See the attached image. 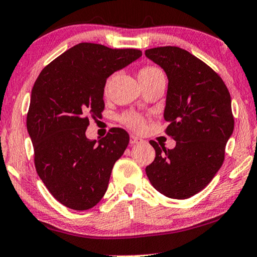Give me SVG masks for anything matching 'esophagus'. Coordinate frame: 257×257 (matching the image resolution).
<instances>
[{
	"mask_svg": "<svg viewBox=\"0 0 257 257\" xmlns=\"http://www.w3.org/2000/svg\"><path fill=\"white\" fill-rule=\"evenodd\" d=\"M144 143V141L142 140L140 137H136V136H130V144H142Z\"/></svg>",
	"mask_w": 257,
	"mask_h": 257,
	"instance_id": "1",
	"label": "esophagus"
}]
</instances>
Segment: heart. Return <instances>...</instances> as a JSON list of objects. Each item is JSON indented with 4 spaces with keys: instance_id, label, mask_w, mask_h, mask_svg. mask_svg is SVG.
<instances>
[{
    "instance_id": "1",
    "label": "heart",
    "mask_w": 257,
    "mask_h": 257,
    "mask_svg": "<svg viewBox=\"0 0 257 257\" xmlns=\"http://www.w3.org/2000/svg\"><path fill=\"white\" fill-rule=\"evenodd\" d=\"M159 75H164V73H162L160 68H158L156 66H146L142 68L140 74H138V77H140V80H149ZM121 122L125 125V127H128L129 129H132L134 132L137 133L143 132L146 124L145 117L142 115V114L136 112H128L123 114V115L121 116Z\"/></svg>"
}]
</instances>
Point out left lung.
<instances>
[{
	"mask_svg": "<svg viewBox=\"0 0 257 257\" xmlns=\"http://www.w3.org/2000/svg\"><path fill=\"white\" fill-rule=\"evenodd\" d=\"M168 77L166 134L169 150L150 141L156 158L145 168L151 184L172 199H187L209 184L221 168L234 128L231 97L216 72L189 51L159 47L145 51Z\"/></svg>",
	"mask_w": 257,
	"mask_h": 257,
	"instance_id": "obj_1",
	"label": "left lung"
}]
</instances>
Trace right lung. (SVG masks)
<instances>
[{"instance_id": "obj_1", "label": "right lung", "mask_w": 257, "mask_h": 257, "mask_svg": "<svg viewBox=\"0 0 257 257\" xmlns=\"http://www.w3.org/2000/svg\"><path fill=\"white\" fill-rule=\"evenodd\" d=\"M141 56L138 49L79 43L47 65L35 81L26 120L35 168L49 192L68 208L90 209L106 192L129 135L112 128L96 143L85 130L89 117L104 111L107 77Z\"/></svg>"}]
</instances>
